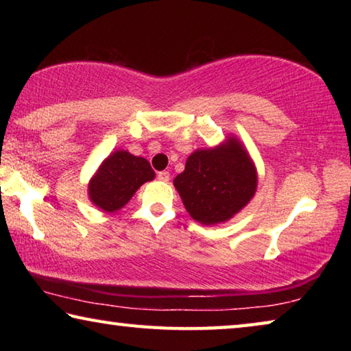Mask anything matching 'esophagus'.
I'll use <instances>...</instances> for the list:
<instances>
[{
    "label": "esophagus",
    "mask_w": 351,
    "mask_h": 351,
    "mask_svg": "<svg viewBox=\"0 0 351 351\" xmlns=\"http://www.w3.org/2000/svg\"><path fill=\"white\" fill-rule=\"evenodd\" d=\"M158 180L161 182H167L170 180V173H169V171H159Z\"/></svg>",
    "instance_id": "obj_1"
}]
</instances>
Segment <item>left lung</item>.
<instances>
[{"label": "left lung", "mask_w": 351, "mask_h": 351, "mask_svg": "<svg viewBox=\"0 0 351 351\" xmlns=\"http://www.w3.org/2000/svg\"><path fill=\"white\" fill-rule=\"evenodd\" d=\"M190 217L204 226L239 213L257 190V170L241 142L230 136L213 148L193 152L173 180Z\"/></svg>", "instance_id": "left-lung-1"}]
</instances>
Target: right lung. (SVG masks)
Listing matches in <instances>:
<instances>
[{"instance_id":"right-lung-1","label":"right lung","mask_w":351,"mask_h":351,"mask_svg":"<svg viewBox=\"0 0 351 351\" xmlns=\"http://www.w3.org/2000/svg\"><path fill=\"white\" fill-rule=\"evenodd\" d=\"M152 180H154V171L147 159L117 150L100 164L88 184V195L93 204L111 213L122 209L136 190Z\"/></svg>"}]
</instances>
